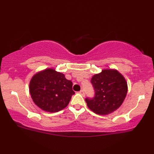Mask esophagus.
<instances>
[{
    "label": "esophagus",
    "instance_id": "obj_1",
    "mask_svg": "<svg viewBox=\"0 0 154 154\" xmlns=\"http://www.w3.org/2000/svg\"><path fill=\"white\" fill-rule=\"evenodd\" d=\"M80 94H82V96H84L85 95V93H84V91L83 90H81V91H79V92Z\"/></svg>",
    "mask_w": 154,
    "mask_h": 154
}]
</instances>
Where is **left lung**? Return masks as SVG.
<instances>
[{"label":"left lung","mask_w":154,"mask_h":154,"mask_svg":"<svg viewBox=\"0 0 154 154\" xmlns=\"http://www.w3.org/2000/svg\"><path fill=\"white\" fill-rule=\"evenodd\" d=\"M95 91L94 97L86 98L90 110L98 115L113 113L123 103L128 92L127 82L123 75L115 69H104L91 79Z\"/></svg>","instance_id":"8db88e82"}]
</instances>
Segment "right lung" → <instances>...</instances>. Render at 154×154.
Wrapping results in <instances>:
<instances>
[{
	"instance_id": "right-lung-1",
	"label": "right lung",
	"mask_w": 154,
	"mask_h": 154,
	"mask_svg": "<svg viewBox=\"0 0 154 154\" xmlns=\"http://www.w3.org/2000/svg\"><path fill=\"white\" fill-rule=\"evenodd\" d=\"M71 81L54 69H47L32 77L29 91L36 106L42 110L55 113L69 105L75 92Z\"/></svg>"
}]
</instances>
